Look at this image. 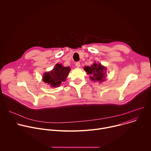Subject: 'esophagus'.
Segmentation results:
<instances>
[{"instance_id":"1","label":"esophagus","mask_w":151,"mask_h":151,"mask_svg":"<svg viewBox=\"0 0 151 151\" xmlns=\"http://www.w3.org/2000/svg\"><path fill=\"white\" fill-rule=\"evenodd\" d=\"M75 65H76V66L77 68H79L80 66H81V64H80L79 62H76V63H75Z\"/></svg>"}]
</instances>
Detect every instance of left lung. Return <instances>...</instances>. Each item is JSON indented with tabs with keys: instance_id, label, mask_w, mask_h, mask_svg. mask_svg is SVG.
Wrapping results in <instances>:
<instances>
[{
	"instance_id": "obj_1",
	"label": "left lung",
	"mask_w": 151,
	"mask_h": 151,
	"mask_svg": "<svg viewBox=\"0 0 151 151\" xmlns=\"http://www.w3.org/2000/svg\"><path fill=\"white\" fill-rule=\"evenodd\" d=\"M106 69V68L103 66L101 64H97L96 63H94L90 67L86 66L84 68V70L88 74L92 75L90 77L92 81L99 82L104 81Z\"/></svg>"
}]
</instances>
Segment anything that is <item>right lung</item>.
<instances>
[{"instance_id":"1","label":"right lung","mask_w":151,"mask_h":151,"mask_svg":"<svg viewBox=\"0 0 151 151\" xmlns=\"http://www.w3.org/2000/svg\"><path fill=\"white\" fill-rule=\"evenodd\" d=\"M70 70L69 67H64L62 64H57L52 70L44 73L43 81L45 83H48L52 87H58L61 82L66 80Z\"/></svg>"}]
</instances>
